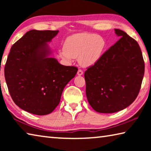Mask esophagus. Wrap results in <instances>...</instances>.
<instances>
[{
	"instance_id": "1",
	"label": "esophagus",
	"mask_w": 151,
	"mask_h": 151,
	"mask_svg": "<svg viewBox=\"0 0 151 151\" xmlns=\"http://www.w3.org/2000/svg\"><path fill=\"white\" fill-rule=\"evenodd\" d=\"M83 74V71L81 69H78V72H77V75H79V76H81V75H82Z\"/></svg>"
}]
</instances>
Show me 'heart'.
I'll list each match as a JSON object with an SVG mask.
<instances>
[{
	"label": "heart",
	"mask_w": 151,
	"mask_h": 151,
	"mask_svg": "<svg viewBox=\"0 0 151 151\" xmlns=\"http://www.w3.org/2000/svg\"><path fill=\"white\" fill-rule=\"evenodd\" d=\"M105 45V40L101 36L91 32L76 33L65 40L59 55L68 61L78 58L82 66H90L100 59Z\"/></svg>",
	"instance_id": "obj_1"
}]
</instances>
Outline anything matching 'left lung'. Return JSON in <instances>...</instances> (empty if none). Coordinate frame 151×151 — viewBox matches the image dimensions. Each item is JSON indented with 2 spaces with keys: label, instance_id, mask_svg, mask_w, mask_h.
<instances>
[{
  "label": "left lung",
  "instance_id": "left-lung-1",
  "mask_svg": "<svg viewBox=\"0 0 151 151\" xmlns=\"http://www.w3.org/2000/svg\"><path fill=\"white\" fill-rule=\"evenodd\" d=\"M120 39L85 72L86 94L90 105L101 113L127 108L139 93L145 62L137 40L114 29Z\"/></svg>",
  "mask_w": 151,
  "mask_h": 151
}]
</instances>
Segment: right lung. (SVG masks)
Wrapping results in <instances>:
<instances>
[{"mask_svg": "<svg viewBox=\"0 0 151 151\" xmlns=\"http://www.w3.org/2000/svg\"><path fill=\"white\" fill-rule=\"evenodd\" d=\"M58 30H31L12 46L4 66L5 80L14 103L37 115L52 112L64 88L78 68L64 66L47 57V42Z\"/></svg>", "mask_w": 151, "mask_h": 151, "instance_id": "right-lung-1", "label": "right lung"}]
</instances>
